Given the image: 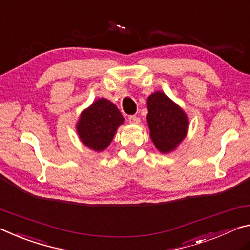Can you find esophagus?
<instances>
[{"label":"esophagus","instance_id":"esophagus-1","mask_svg":"<svg viewBox=\"0 0 250 250\" xmlns=\"http://www.w3.org/2000/svg\"><path fill=\"white\" fill-rule=\"evenodd\" d=\"M128 122L130 123V124H138V123L141 122V120H140V117L136 115H130L128 117Z\"/></svg>","mask_w":250,"mask_h":250}]
</instances>
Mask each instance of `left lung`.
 <instances>
[{"label": "left lung", "mask_w": 250, "mask_h": 250, "mask_svg": "<svg viewBox=\"0 0 250 250\" xmlns=\"http://www.w3.org/2000/svg\"><path fill=\"white\" fill-rule=\"evenodd\" d=\"M147 123L150 138L161 153H169L186 137L188 117L185 112L162 92L147 98Z\"/></svg>", "instance_id": "left-lung-1"}]
</instances>
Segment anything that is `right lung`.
<instances>
[{
	"label": "right lung",
	"mask_w": 250,
	"mask_h": 250,
	"mask_svg": "<svg viewBox=\"0 0 250 250\" xmlns=\"http://www.w3.org/2000/svg\"><path fill=\"white\" fill-rule=\"evenodd\" d=\"M124 118L116 105L106 98L94 102L83 110L76 125L81 142L95 152L108 147Z\"/></svg>",
	"instance_id": "right-lung-1"
}]
</instances>
